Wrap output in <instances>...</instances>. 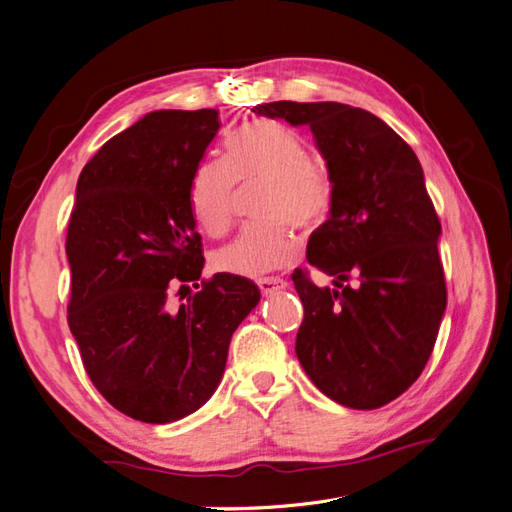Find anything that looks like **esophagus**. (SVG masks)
<instances>
[{
	"instance_id": "1",
	"label": "esophagus",
	"mask_w": 512,
	"mask_h": 512,
	"mask_svg": "<svg viewBox=\"0 0 512 512\" xmlns=\"http://www.w3.org/2000/svg\"><path fill=\"white\" fill-rule=\"evenodd\" d=\"M258 288L262 294H273L277 290H286L288 282L282 277H262V280H258Z\"/></svg>"
}]
</instances>
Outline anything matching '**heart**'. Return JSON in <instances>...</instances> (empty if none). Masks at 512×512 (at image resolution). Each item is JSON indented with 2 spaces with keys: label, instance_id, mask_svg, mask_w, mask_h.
<instances>
[{
  "label": "heart",
  "instance_id": "obj_1",
  "mask_svg": "<svg viewBox=\"0 0 512 512\" xmlns=\"http://www.w3.org/2000/svg\"><path fill=\"white\" fill-rule=\"evenodd\" d=\"M239 183L265 181L258 215L267 218L245 226L213 256L224 273L258 277L280 269L297 254L290 222L301 230L316 228L333 205V183L327 170L312 162L301 138L275 121H254L241 128L228 145V164L209 158L194 170L190 207L207 235L220 237L232 220V200Z\"/></svg>",
  "mask_w": 512,
  "mask_h": 512
}]
</instances>
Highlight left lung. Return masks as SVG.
<instances>
[{"label":"left lung","instance_id":"1","mask_svg":"<svg viewBox=\"0 0 512 512\" xmlns=\"http://www.w3.org/2000/svg\"><path fill=\"white\" fill-rule=\"evenodd\" d=\"M252 111L312 130L333 183L307 262L333 275L335 288L292 273L305 309L299 363L337 404H389L421 376L446 309L442 226L421 162L380 117L350 104L282 100ZM352 276L357 284L344 287Z\"/></svg>","mask_w":512,"mask_h":512}]
</instances>
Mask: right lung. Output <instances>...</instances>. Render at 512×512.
I'll return each mask as SVG.
<instances>
[{
	"label": "right lung",
	"instance_id": "obj_1",
	"mask_svg": "<svg viewBox=\"0 0 512 512\" xmlns=\"http://www.w3.org/2000/svg\"><path fill=\"white\" fill-rule=\"evenodd\" d=\"M220 130L215 108L153 111L106 141L76 183L66 254L70 331L100 395L136 421L205 406L260 290L218 273L175 308L205 267L190 207L194 170Z\"/></svg>",
	"mask_w": 512,
	"mask_h": 512
}]
</instances>
